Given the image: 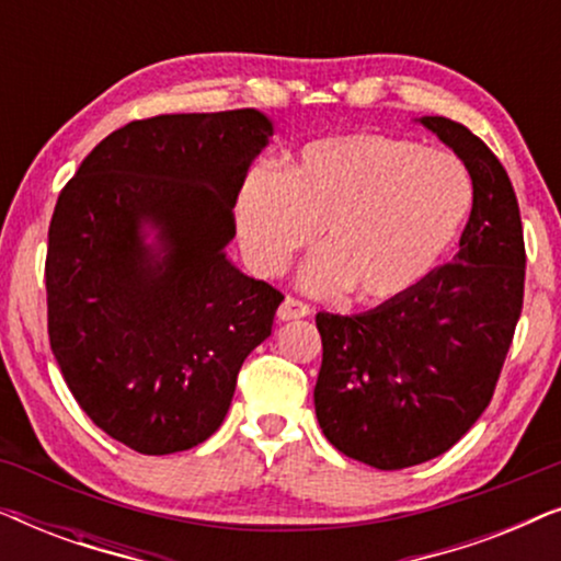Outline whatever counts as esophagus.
Masks as SVG:
<instances>
[{
	"instance_id": "esophagus-1",
	"label": "esophagus",
	"mask_w": 561,
	"mask_h": 561,
	"mask_svg": "<svg viewBox=\"0 0 561 561\" xmlns=\"http://www.w3.org/2000/svg\"><path fill=\"white\" fill-rule=\"evenodd\" d=\"M309 313H311L309 306H306L304 301H298V298H290V296L278 306V319H280V321L304 319V317H309Z\"/></svg>"
}]
</instances>
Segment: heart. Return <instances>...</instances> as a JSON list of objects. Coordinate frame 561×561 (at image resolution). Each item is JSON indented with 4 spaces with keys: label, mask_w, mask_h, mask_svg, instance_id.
<instances>
[{
    "label": "heart",
    "mask_w": 561,
    "mask_h": 561,
    "mask_svg": "<svg viewBox=\"0 0 561 561\" xmlns=\"http://www.w3.org/2000/svg\"><path fill=\"white\" fill-rule=\"evenodd\" d=\"M470 209V173L451 152L386 135L304 145L278 173L250 171L234 206L257 273L280 275L317 234L321 252L306 263L301 286L319 296L350 288L359 304L396 301L416 288Z\"/></svg>",
    "instance_id": "obj_1"
}]
</instances>
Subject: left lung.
Wrapping results in <instances>:
<instances>
[{
  "label": "left lung",
  "instance_id": "1",
  "mask_svg": "<svg viewBox=\"0 0 561 561\" xmlns=\"http://www.w3.org/2000/svg\"><path fill=\"white\" fill-rule=\"evenodd\" d=\"M419 122L472 179L459 252L396 301L352 317L317 313L319 426L342 455L378 470L428 462L470 432L493 398L524 306V227L508 173L459 122Z\"/></svg>",
  "mask_w": 561,
  "mask_h": 561
}]
</instances>
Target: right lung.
Returning <instances> with one entry per match:
<instances>
[{"mask_svg": "<svg viewBox=\"0 0 561 561\" xmlns=\"http://www.w3.org/2000/svg\"><path fill=\"white\" fill-rule=\"evenodd\" d=\"M271 135L257 110L135 119L60 191L45 257L50 350L87 416L140 455L209 439L244 357L271 336L283 294L225 252Z\"/></svg>", "mask_w": 561, "mask_h": 561, "instance_id": "add662e5", "label": "right lung"}]
</instances>
